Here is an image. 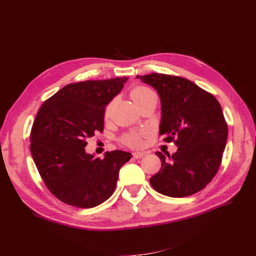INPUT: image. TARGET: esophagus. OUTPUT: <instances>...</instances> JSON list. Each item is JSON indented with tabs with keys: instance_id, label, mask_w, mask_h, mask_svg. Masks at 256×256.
<instances>
[{
	"instance_id": "1",
	"label": "esophagus",
	"mask_w": 256,
	"mask_h": 256,
	"mask_svg": "<svg viewBox=\"0 0 256 256\" xmlns=\"http://www.w3.org/2000/svg\"><path fill=\"white\" fill-rule=\"evenodd\" d=\"M133 156H134L136 160H140V158H142V157L145 156V153H144V152H134Z\"/></svg>"
}]
</instances>
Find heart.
Segmentation results:
<instances>
[{"instance_id": "heart-1", "label": "heart", "mask_w": 256, "mask_h": 256, "mask_svg": "<svg viewBox=\"0 0 256 256\" xmlns=\"http://www.w3.org/2000/svg\"><path fill=\"white\" fill-rule=\"evenodd\" d=\"M150 96H156V94L152 89L146 88V86H138V88H135L132 91V98L136 104L140 101H142V100L146 99V98H150ZM113 104H114L113 101L108 104V106L106 108V118L111 116L112 110H113ZM124 142L131 146H138L140 144V142H142V140H140V133H130L128 135H125Z\"/></svg>"}]
</instances>
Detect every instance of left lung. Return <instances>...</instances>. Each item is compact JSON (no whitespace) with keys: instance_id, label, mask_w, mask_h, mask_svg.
<instances>
[{"instance_id":"left-lung-1","label":"left lung","mask_w":256,"mask_h":256,"mask_svg":"<svg viewBox=\"0 0 256 256\" xmlns=\"http://www.w3.org/2000/svg\"><path fill=\"white\" fill-rule=\"evenodd\" d=\"M160 99V134L175 140L172 156L156 152L160 170L150 177L156 192L180 198L204 189L218 172L228 140V125L218 100L188 79L150 74L138 76Z\"/></svg>"}]
</instances>
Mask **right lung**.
<instances>
[{
    "label": "right lung",
    "mask_w": 256,
    "mask_h": 256,
    "mask_svg": "<svg viewBox=\"0 0 256 256\" xmlns=\"http://www.w3.org/2000/svg\"><path fill=\"white\" fill-rule=\"evenodd\" d=\"M128 79L67 84L38 110L30 132V154L46 187L62 202L94 208L114 192L120 168L131 153L112 150L100 158L84 148L86 140L102 132L106 106Z\"/></svg>",
    "instance_id": "right-lung-1"
}]
</instances>
